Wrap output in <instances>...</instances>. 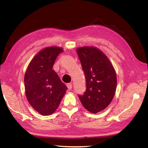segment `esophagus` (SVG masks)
<instances>
[{
	"label": "esophagus",
	"instance_id": "1",
	"mask_svg": "<svg viewBox=\"0 0 148 148\" xmlns=\"http://www.w3.org/2000/svg\"><path fill=\"white\" fill-rule=\"evenodd\" d=\"M67 87H68V90L69 91H70V90H71V89H72V84H71V83H69V84H67Z\"/></svg>",
	"mask_w": 148,
	"mask_h": 148
}]
</instances>
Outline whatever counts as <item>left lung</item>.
Here are the masks:
<instances>
[{
	"label": "left lung",
	"instance_id": "1",
	"mask_svg": "<svg viewBox=\"0 0 148 148\" xmlns=\"http://www.w3.org/2000/svg\"><path fill=\"white\" fill-rule=\"evenodd\" d=\"M77 52L86 81V91L78 97L86 110L98 113L108 107L115 95V70L108 57L97 48L80 47Z\"/></svg>",
	"mask_w": 148,
	"mask_h": 148
}]
</instances>
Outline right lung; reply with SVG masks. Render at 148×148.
Returning a JSON list of instances; mask_svg holds the SVG:
<instances>
[{
  "label": "right lung",
  "mask_w": 148,
  "mask_h": 148,
  "mask_svg": "<svg viewBox=\"0 0 148 148\" xmlns=\"http://www.w3.org/2000/svg\"><path fill=\"white\" fill-rule=\"evenodd\" d=\"M62 52L57 47L41 50L29 63L24 77L27 99L43 116L55 112L68 89L52 69L57 57Z\"/></svg>",
  "instance_id": "1"
}]
</instances>
